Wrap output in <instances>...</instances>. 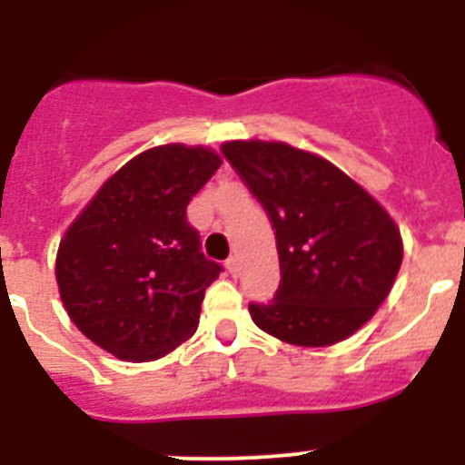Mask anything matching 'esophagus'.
Wrapping results in <instances>:
<instances>
[{
	"mask_svg": "<svg viewBox=\"0 0 465 465\" xmlns=\"http://www.w3.org/2000/svg\"><path fill=\"white\" fill-rule=\"evenodd\" d=\"M225 268H228V272L232 274V277H237V272H240V262H237V258H228V261H225Z\"/></svg>",
	"mask_w": 465,
	"mask_h": 465,
	"instance_id": "esophagus-1",
	"label": "esophagus"
}]
</instances>
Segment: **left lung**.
Masks as SVG:
<instances>
[{
    "mask_svg": "<svg viewBox=\"0 0 465 465\" xmlns=\"http://www.w3.org/2000/svg\"><path fill=\"white\" fill-rule=\"evenodd\" d=\"M230 165L268 209L282 283L249 305L261 331L295 347H331L371 322L391 293L402 237L391 213L331 160L286 142L232 139Z\"/></svg>",
    "mask_w": 465,
    "mask_h": 465,
    "instance_id": "obj_1",
    "label": "left lung"
}]
</instances>
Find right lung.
Here are the masks:
<instances>
[{
  "label": "right lung",
  "instance_id": "right-lung-1",
  "mask_svg": "<svg viewBox=\"0 0 465 465\" xmlns=\"http://www.w3.org/2000/svg\"><path fill=\"white\" fill-rule=\"evenodd\" d=\"M207 146L163 143L106 179L64 230L60 300L90 342L121 361H155L193 338L221 268L200 253L186 207L221 167Z\"/></svg>",
  "mask_w": 465,
  "mask_h": 465
}]
</instances>
